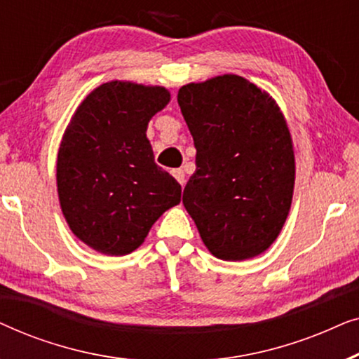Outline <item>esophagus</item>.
I'll return each instance as SVG.
<instances>
[{
	"instance_id": "34e87169",
	"label": "esophagus",
	"mask_w": 359,
	"mask_h": 359,
	"mask_svg": "<svg viewBox=\"0 0 359 359\" xmlns=\"http://www.w3.org/2000/svg\"><path fill=\"white\" fill-rule=\"evenodd\" d=\"M171 175L175 176L176 181H178V183H180L181 186H184V183H186V175H184V171H183V170H181V168H176V170L171 171Z\"/></svg>"
}]
</instances>
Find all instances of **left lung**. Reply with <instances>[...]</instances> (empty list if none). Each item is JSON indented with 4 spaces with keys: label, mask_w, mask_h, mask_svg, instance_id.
Wrapping results in <instances>:
<instances>
[{
    "label": "left lung",
    "mask_w": 359,
    "mask_h": 359,
    "mask_svg": "<svg viewBox=\"0 0 359 359\" xmlns=\"http://www.w3.org/2000/svg\"><path fill=\"white\" fill-rule=\"evenodd\" d=\"M178 104L196 147L186 210L214 257H257L276 240L291 209L296 166L281 111L237 75L186 85Z\"/></svg>",
    "instance_id": "1"
}]
</instances>
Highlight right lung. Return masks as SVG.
I'll list each match as a JSON object with an SVG mask.
<instances>
[{
  "instance_id": "add662e5",
  "label": "right lung",
  "mask_w": 359,
  "mask_h": 359,
  "mask_svg": "<svg viewBox=\"0 0 359 359\" xmlns=\"http://www.w3.org/2000/svg\"><path fill=\"white\" fill-rule=\"evenodd\" d=\"M170 93L109 81L96 88L67 127L57 158L62 212L72 232L104 255L139 248L155 220L180 204L181 184L155 163L145 132Z\"/></svg>"
}]
</instances>
